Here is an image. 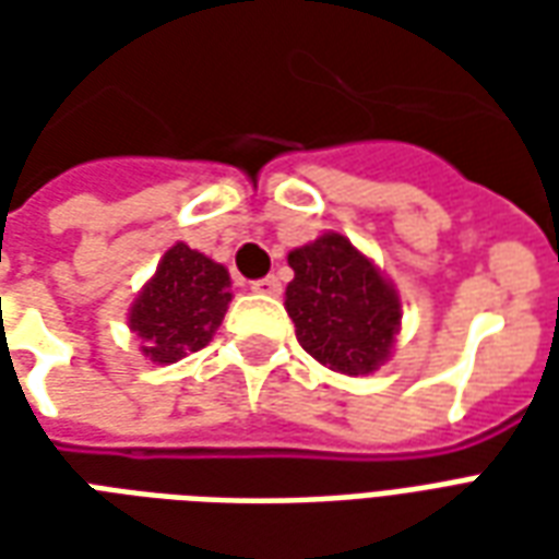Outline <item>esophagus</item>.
Listing matches in <instances>:
<instances>
[{"instance_id": "1", "label": "esophagus", "mask_w": 559, "mask_h": 559, "mask_svg": "<svg viewBox=\"0 0 559 559\" xmlns=\"http://www.w3.org/2000/svg\"><path fill=\"white\" fill-rule=\"evenodd\" d=\"M251 290L254 293H266V296H278L281 293V281L275 275H266V278L251 281Z\"/></svg>"}]
</instances>
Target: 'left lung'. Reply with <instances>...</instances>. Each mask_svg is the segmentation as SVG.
<instances>
[{"instance_id":"obj_1","label":"left lung","mask_w":559,"mask_h":559,"mask_svg":"<svg viewBox=\"0 0 559 559\" xmlns=\"http://www.w3.org/2000/svg\"><path fill=\"white\" fill-rule=\"evenodd\" d=\"M293 281L284 308L296 338L341 374H371L386 362L401 326V302L383 272L341 233H323L287 257Z\"/></svg>"}]
</instances>
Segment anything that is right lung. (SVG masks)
<instances>
[{
  "label": "right lung",
  "mask_w": 559,
  "mask_h": 559,
  "mask_svg": "<svg viewBox=\"0 0 559 559\" xmlns=\"http://www.w3.org/2000/svg\"><path fill=\"white\" fill-rule=\"evenodd\" d=\"M227 269L176 242L131 305V332L152 362H179L206 347L230 305Z\"/></svg>",
  "instance_id": "1"
}]
</instances>
